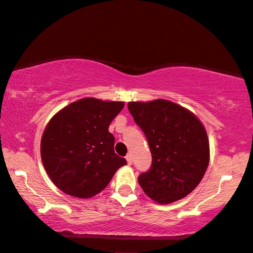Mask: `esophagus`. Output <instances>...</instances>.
Returning a JSON list of instances; mask_svg holds the SVG:
<instances>
[{"label": "esophagus", "mask_w": 253, "mask_h": 253, "mask_svg": "<svg viewBox=\"0 0 253 253\" xmlns=\"http://www.w3.org/2000/svg\"><path fill=\"white\" fill-rule=\"evenodd\" d=\"M126 162H127L128 165H131L133 163V160H132V155L131 154H127L126 156Z\"/></svg>", "instance_id": "1"}]
</instances>
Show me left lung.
<instances>
[{"mask_svg": "<svg viewBox=\"0 0 253 253\" xmlns=\"http://www.w3.org/2000/svg\"><path fill=\"white\" fill-rule=\"evenodd\" d=\"M128 111L149 142L151 169L137 179L159 204L187 196L201 183L209 164V141L199 119L169 100L128 102Z\"/></svg>", "mask_w": 253, "mask_h": 253, "instance_id": "1", "label": "left lung"}]
</instances>
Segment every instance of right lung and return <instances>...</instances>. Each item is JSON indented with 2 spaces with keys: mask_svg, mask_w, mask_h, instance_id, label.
Returning <instances> with one entry per match:
<instances>
[{
  "mask_svg": "<svg viewBox=\"0 0 253 253\" xmlns=\"http://www.w3.org/2000/svg\"><path fill=\"white\" fill-rule=\"evenodd\" d=\"M125 102L84 98L50 119L42 133L41 156L51 182L64 193L90 198L107 187L126 164L114 153L109 126Z\"/></svg>",
  "mask_w": 253,
  "mask_h": 253,
  "instance_id": "add662e5",
  "label": "right lung"
}]
</instances>
